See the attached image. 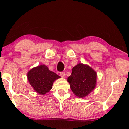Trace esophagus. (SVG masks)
Masks as SVG:
<instances>
[{"label": "esophagus", "mask_w": 129, "mask_h": 129, "mask_svg": "<svg viewBox=\"0 0 129 129\" xmlns=\"http://www.w3.org/2000/svg\"><path fill=\"white\" fill-rule=\"evenodd\" d=\"M60 76H61V77H65V73L64 72H60Z\"/></svg>", "instance_id": "1"}]
</instances>
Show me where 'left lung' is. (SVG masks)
<instances>
[{"mask_svg": "<svg viewBox=\"0 0 129 129\" xmlns=\"http://www.w3.org/2000/svg\"><path fill=\"white\" fill-rule=\"evenodd\" d=\"M67 81L74 94L80 98L85 97L95 88L97 73L88 65L78 64L72 68Z\"/></svg>", "mask_w": 129, "mask_h": 129, "instance_id": "obj_1", "label": "left lung"}]
</instances>
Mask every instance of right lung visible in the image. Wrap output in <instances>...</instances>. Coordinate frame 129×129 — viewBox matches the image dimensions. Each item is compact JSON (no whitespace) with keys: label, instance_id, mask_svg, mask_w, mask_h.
I'll use <instances>...</instances> for the list:
<instances>
[{"label":"right lung","instance_id":"1","mask_svg":"<svg viewBox=\"0 0 129 129\" xmlns=\"http://www.w3.org/2000/svg\"><path fill=\"white\" fill-rule=\"evenodd\" d=\"M27 78L30 85L40 95H44L52 88L53 82L60 76L49 71L45 65H38L28 72Z\"/></svg>","mask_w":129,"mask_h":129}]
</instances>
